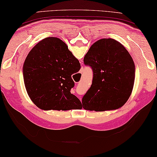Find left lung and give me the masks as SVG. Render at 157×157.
<instances>
[{
  "label": "left lung",
  "mask_w": 157,
  "mask_h": 157,
  "mask_svg": "<svg viewBox=\"0 0 157 157\" xmlns=\"http://www.w3.org/2000/svg\"><path fill=\"white\" fill-rule=\"evenodd\" d=\"M83 62L91 67L93 81L83 95L81 108L95 111L121 108L132 94L135 75L132 58L123 45L111 38L98 40Z\"/></svg>",
  "instance_id": "left-lung-1"
}]
</instances>
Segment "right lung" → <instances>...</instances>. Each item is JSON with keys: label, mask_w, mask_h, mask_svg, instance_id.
Returning a JSON list of instances; mask_svg holds the SVG:
<instances>
[{"label": "right lung", "mask_w": 157, "mask_h": 157, "mask_svg": "<svg viewBox=\"0 0 157 157\" xmlns=\"http://www.w3.org/2000/svg\"><path fill=\"white\" fill-rule=\"evenodd\" d=\"M80 69L62 40L52 37L40 41L29 52L22 69L32 101L46 110L79 109L81 101L70 91L74 86L71 75Z\"/></svg>", "instance_id": "right-lung-1"}]
</instances>
